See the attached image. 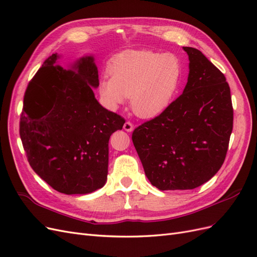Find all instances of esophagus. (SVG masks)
Masks as SVG:
<instances>
[{"mask_svg": "<svg viewBox=\"0 0 257 257\" xmlns=\"http://www.w3.org/2000/svg\"><path fill=\"white\" fill-rule=\"evenodd\" d=\"M123 128H124V131H126V132H133V130H134V124L132 123V122L126 121L125 123H124Z\"/></svg>", "mask_w": 257, "mask_h": 257, "instance_id": "obj_1", "label": "esophagus"}]
</instances>
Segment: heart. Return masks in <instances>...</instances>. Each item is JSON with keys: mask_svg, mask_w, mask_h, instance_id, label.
Instances as JSON below:
<instances>
[{"mask_svg": "<svg viewBox=\"0 0 257 257\" xmlns=\"http://www.w3.org/2000/svg\"><path fill=\"white\" fill-rule=\"evenodd\" d=\"M110 78L99 80L98 92L107 108L115 110L131 97L133 112L151 119L172 103L181 81L182 67L170 53L126 50L108 66Z\"/></svg>", "mask_w": 257, "mask_h": 257, "instance_id": "heart-1", "label": "heart"}]
</instances>
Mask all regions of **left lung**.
Returning <instances> with one entry per match:
<instances>
[{"label": "left lung", "instance_id": "left-lung-1", "mask_svg": "<svg viewBox=\"0 0 257 257\" xmlns=\"http://www.w3.org/2000/svg\"><path fill=\"white\" fill-rule=\"evenodd\" d=\"M189 77L182 94L132 135L145 174L161 191L193 190L223 165L234 110L225 76L201 51L183 47Z\"/></svg>", "mask_w": 257, "mask_h": 257}]
</instances>
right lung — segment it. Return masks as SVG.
<instances>
[{"label": "right lung", "mask_w": 257, "mask_h": 257, "mask_svg": "<svg viewBox=\"0 0 257 257\" xmlns=\"http://www.w3.org/2000/svg\"><path fill=\"white\" fill-rule=\"evenodd\" d=\"M53 53L29 82L20 137L34 172L56 191L89 194L103 188L108 142L125 123L95 98L98 72L92 56L63 68Z\"/></svg>", "instance_id": "obj_1"}]
</instances>
